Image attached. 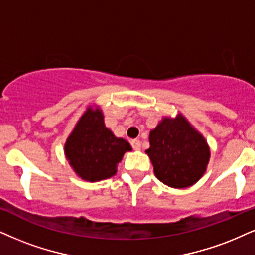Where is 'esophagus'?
I'll return each mask as SVG.
<instances>
[{"label":"esophagus","instance_id":"obj_1","mask_svg":"<svg viewBox=\"0 0 255 255\" xmlns=\"http://www.w3.org/2000/svg\"><path fill=\"white\" fill-rule=\"evenodd\" d=\"M131 145H132L134 150H140V140H138V139L131 140Z\"/></svg>","mask_w":255,"mask_h":255}]
</instances>
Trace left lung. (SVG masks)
I'll use <instances>...</instances> for the list:
<instances>
[{
	"instance_id": "1",
	"label": "left lung",
	"mask_w": 255,
	"mask_h": 255,
	"mask_svg": "<svg viewBox=\"0 0 255 255\" xmlns=\"http://www.w3.org/2000/svg\"><path fill=\"white\" fill-rule=\"evenodd\" d=\"M145 150L159 181L171 188L191 187L202 177L210 158L207 140L182 113L163 117L149 134Z\"/></svg>"
}]
</instances>
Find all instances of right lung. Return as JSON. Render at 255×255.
Instances as JSON below:
<instances>
[{
    "label": "right lung",
    "mask_w": 255,
    "mask_h": 255,
    "mask_svg": "<svg viewBox=\"0 0 255 255\" xmlns=\"http://www.w3.org/2000/svg\"><path fill=\"white\" fill-rule=\"evenodd\" d=\"M128 142L105 127L99 106H89L65 143V156L81 180L98 182L112 177L127 151Z\"/></svg>",
    "instance_id": "1"
}]
</instances>
